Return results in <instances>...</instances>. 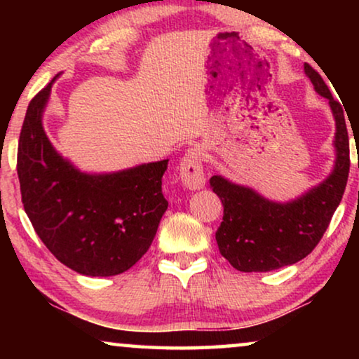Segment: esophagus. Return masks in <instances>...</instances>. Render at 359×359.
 <instances>
[{
  "mask_svg": "<svg viewBox=\"0 0 359 359\" xmlns=\"http://www.w3.org/2000/svg\"><path fill=\"white\" fill-rule=\"evenodd\" d=\"M203 150L194 147L186 151L180 163V178L183 184L189 189H199L205 183L204 166H203Z\"/></svg>",
  "mask_w": 359,
  "mask_h": 359,
  "instance_id": "esophagus-1",
  "label": "esophagus"
}]
</instances>
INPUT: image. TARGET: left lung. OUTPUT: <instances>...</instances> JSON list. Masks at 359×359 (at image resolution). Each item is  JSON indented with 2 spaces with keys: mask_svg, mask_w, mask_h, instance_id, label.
I'll list each match as a JSON object with an SVG mask.
<instances>
[{
  "mask_svg": "<svg viewBox=\"0 0 359 359\" xmlns=\"http://www.w3.org/2000/svg\"><path fill=\"white\" fill-rule=\"evenodd\" d=\"M313 90L327 97L335 117V166L327 180L291 203H273L257 191L233 184L222 176L210 178V188L224 205V217L215 232L219 252L235 269L264 273L306 258L330 224L345 193L350 173V140L343 107L333 100L318 72L306 63Z\"/></svg>",
  "mask_w": 359,
  "mask_h": 359,
  "instance_id": "8db88e82",
  "label": "left lung"
}]
</instances>
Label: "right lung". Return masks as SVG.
I'll use <instances>...</instances> for the list:
<instances>
[{
  "mask_svg": "<svg viewBox=\"0 0 359 359\" xmlns=\"http://www.w3.org/2000/svg\"><path fill=\"white\" fill-rule=\"evenodd\" d=\"M57 76L29 102L19 135L24 210L58 262L85 276H116L134 266L154 242L168 208L161 193L168 160L90 175L62 158L42 127Z\"/></svg>",
  "mask_w": 359,
  "mask_h": 359,
  "instance_id": "add662e5",
  "label": "right lung"
}]
</instances>
